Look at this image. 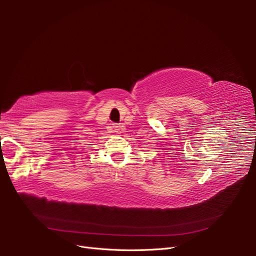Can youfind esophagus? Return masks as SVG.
Here are the masks:
<instances>
[{
  "label": "esophagus",
  "mask_w": 256,
  "mask_h": 256,
  "mask_svg": "<svg viewBox=\"0 0 256 256\" xmlns=\"http://www.w3.org/2000/svg\"><path fill=\"white\" fill-rule=\"evenodd\" d=\"M112 128H113L116 132H118V131H120V130H121V126H120V125L116 124V123H113V124H112Z\"/></svg>",
  "instance_id": "34e87169"
}]
</instances>
